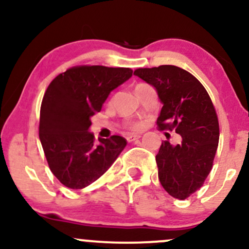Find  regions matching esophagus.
Returning <instances> with one entry per match:
<instances>
[{"label": "esophagus", "instance_id": "obj_1", "mask_svg": "<svg viewBox=\"0 0 249 249\" xmlns=\"http://www.w3.org/2000/svg\"><path fill=\"white\" fill-rule=\"evenodd\" d=\"M141 134H128L127 136V142H134V141H137V139H139L141 138Z\"/></svg>", "mask_w": 249, "mask_h": 249}]
</instances>
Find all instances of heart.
I'll list each match as a JSON object with an SVG mask.
<instances>
[{"label":"heart","instance_id":"1","mask_svg":"<svg viewBox=\"0 0 249 249\" xmlns=\"http://www.w3.org/2000/svg\"><path fill=\"white\" fill-rule=\"evenodd\" d=\"M139 85H142V84H139ZM142 126V125L139 124V123H137V124H133V125H132L133 128H141Z\"/></svg>","mask_w":249,"mask_h":249}]
</instances>
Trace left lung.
Returning a JSON list of instances; mask_svg holds the SVG:
<instances>
[{
    "label": "left lung",
    "mask_w": 249,
    "mask_h": 249,
    "mask_svg": "<svg viewBox=\"0 0 249 249\" xmlns=\"http://www.w3.org/2000/svg\"><path fill=\"white\" fill-rule=\"evenodd\" d=\"M134 75L156 89L162 107L159 128L176 131L181 142H161L156 156L161 186L184 200L198 191L212 170L219 142V123L206 89L176 65L137 69Z\"/></svg>",
    "instance_id": "left-lung-1"
}]
</instances>
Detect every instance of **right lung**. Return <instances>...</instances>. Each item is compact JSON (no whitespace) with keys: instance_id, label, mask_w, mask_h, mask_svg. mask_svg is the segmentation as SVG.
I'll return each mask as SVG.
<instances>
[{"instance_id":"1","label":"right lung","mask_w":249,"mask_h":249,"mask_svg":"<svg viewBox=\"0 0 249 249\" xmlns=\"http://www.w3.org/2000/svg\"><path fill=\"white\" fill-rule=\"evenodd\" d=\"M132 76L128 68L83 65L50 83L39 115V141L53 172L64 186L82 190L96 181L126 146L121 136L98 138L91 117L102 110L111 91Z\"/></svg>"}]
</instances>
